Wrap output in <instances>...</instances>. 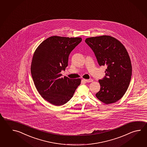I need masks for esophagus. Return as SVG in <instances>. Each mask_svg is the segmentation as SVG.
Returning a JSON list of instances; mask_svg holds the SVG:
<instances>
[{"instance_id":"1","label":"esophagus","mask_w":147,"mask_h":147,"mask_svg":"<svg viewBox=\"0 0 147 147\" xmlns=\"http://www.w3.org/2000/svg\"><path fill=\"white\" fill-rule=\"evenodd\" d=\"M83 80L85 81V82H90L93 81V80L92 79H83Z\"/></svg>"}]
</instances>
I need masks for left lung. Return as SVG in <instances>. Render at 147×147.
<instances>
[{"mask_svg": "<svg viewBox=\"0 0 147 147\" xmlns=\"http://www.w3.org/2000/svg\"><path fill=\"white\" fill-rule=\"evenodd\" d=\"M99 66H107L105 76L99 80L100 91L96 96L105 104L116 102L125 94L131 80V60L124 46L116 38L102 36L87 38Z\"/></svg>", "mask_w": 147, "mask_h": 147, "instance_id": "obj_1", "label": "left lung"}]
</instances>
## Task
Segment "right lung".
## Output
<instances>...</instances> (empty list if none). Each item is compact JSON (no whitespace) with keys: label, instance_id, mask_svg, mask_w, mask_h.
<instances>
[{"label":"right lung","instance_id":"right-lung-1","mask_svg":"<svg viewBox=\"0 0 147 147\" xmlns=\"http://www.w3.org/2000/svg\"><path fill=\"white\" fill-rule=\"evenodd\" d=\"M82 41L81 38L52 36L42 41L34 52L31 74L34 85L44 99L61 106L71 99L81 82L80 79L62 78L68 66L70 53Z\"/></svg>","mask_w":147,"mask_h":147}]
</instances>
